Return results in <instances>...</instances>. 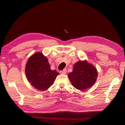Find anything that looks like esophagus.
Instances as JSON below:
<instances>
[{"label":"esophagus","instance_id":"obj_1","mask_svg":"<svg viewBox=\"0 0 125 125\" xmlns=\"http://www.w3.org/2000/svg\"><path fill=\"white\" fill-rule=\"evenodd\" d=\"M59 73L62 74H66L67 73V70L66 69H63L62 70H60Z\"/></svg>","mask_w":125,"mask_h":125}]
</instances>
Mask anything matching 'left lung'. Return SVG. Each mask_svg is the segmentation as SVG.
Instances as JSON below:
<instances>
[{"label":"left lung","mask_w":125,"mask_h":125,"mask_svg":"<svg viewBox=\"0 0 125 125\" xmlns=\"http://www.w3.org/2000/svg\"><path fill=\"white\" fill-rule=\"evenodd\" d=\"M97 70L86 61H79L74 64L68 78L75 88L83 91L92 86L96 80Z\"/></svg>","instance_id":"1"}]
</instances>
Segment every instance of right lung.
Returning <instances> with one entry per match:
<instances>
[{"mask_svg":"<svg viewBox=\"0 0 125 125\" xmlns=\"http://www.w3.org/2000/svg\"><path fill=\"white\" fill-rule=\"evenodd\" d=\"M25 74L32 85L39 90L44 91L52 85L59 73L55 70L51 69L47 58L38 52L28 59L25 66Z\"/></svg>","mask_w":125,"mask_h":125,"instance_id":"add662e5","label":"right lung"}]
</instances>
